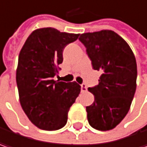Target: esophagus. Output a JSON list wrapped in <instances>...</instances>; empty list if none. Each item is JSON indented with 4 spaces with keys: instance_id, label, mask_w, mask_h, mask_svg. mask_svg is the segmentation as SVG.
Returning a JSON list of instances; mask_svg holds the SVG:
<instances>
[{
    "instance_id": "esophagus-1",
    "label": "esophagus",
    "mask_w": 147,
    "mask_h": 147,
    "mask_svg": "<svg viewBox=\"0 0 147 147\" xmlns=\"http://www.w3.org/2000/svg\"><path fill=\"white\" fill-rule=\"evenodd\" d=\"M81 90H82V92H86L87 91V85H86L85 83H83V84H82V85H81Z\"/></svg>"
}]
</instances>
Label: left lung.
Masks as SVG:
<instances>
[{
  "instance_id": "obj_1",
  "label": "left lung",
  "mask_w": 147,
  "mask_h": 147,
  "mask_svg": "<svg viewBox=\"0 0 147 147\" xmlns=\"http://www.w3.org/2000/svg\"><path fill=\"white\" fill-rule=\"evenodd\" d=\"M94 70L100 71L98 85L89 87L94 102L87 106V119L98 130H109L125 117L136 89L137 65L126 42L111 30L81 34Z\"/></svg>"
}]
</instances>
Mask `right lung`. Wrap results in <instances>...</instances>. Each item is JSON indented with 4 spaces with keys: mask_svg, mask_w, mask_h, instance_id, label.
I'll return each mask as SVG.
<instances>
[{
    "mask_svg": "<svg viewBox=\"0 0 147 147\" xmlns=\"http://www.w3.org/2000/svg\"><path fill=\"white\" fill-rule=\"evenodd\" d=\"M79 35L39 28L28 36L21 49L16 75L21 106L39 129L56 130L65 126L69 109L81 92L76 82L54 80L57 65L63 61V49Z\"/></svg>",
    "mask_w": 147,
    "mask_h": 147,
    "instance_id": "obj_1",
    "label": "right lung"
}]
</instances>
